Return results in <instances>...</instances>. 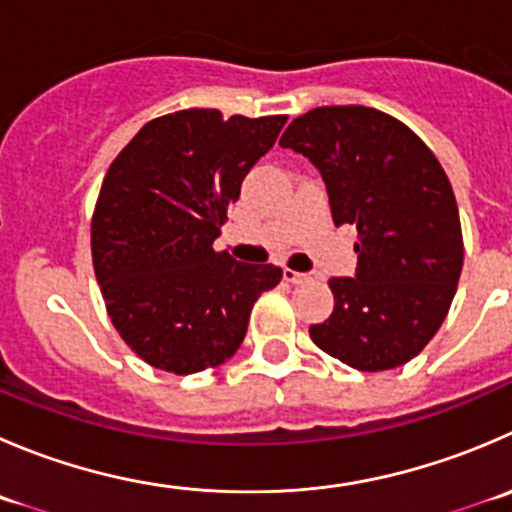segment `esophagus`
I'll return each instance as SVG.
<instances>
[{
    "mask_svg": "<svg viewBox=\"0 0 512 512\" xmlns=\"http://www.w3.org/2000/svg\"><path fill=\"white\" fill-rule=\"evenodd\" d=\"M285 280L292 282V285H302V282H310L315 280L312 272H295V270H285Z\"/></svg>",
    "mask_w": 512,
    "mask_h": 512,
    "instance_id": "1",
    "label": "esophagus"
}]
</instances>
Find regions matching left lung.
<instances>
[{"mask_svg": "<svg viewBox=\"0 0 512 512\" xmlns=\"http://www.w3.org/2000/svg\"><path fill=\"white\" fill-rule=\"evenodd\" d=\"M282 147L320 170L332 222L357 225L355 277H332L335 310L310 337L362 372L413 360L443 325L463 270L458 202L438 157L400 119L335 104L292 119Z\"/></svg>", "mask_w": 512, "mask_h": 512, "instance_id": "1", "label": "left lung"}]
</instances>
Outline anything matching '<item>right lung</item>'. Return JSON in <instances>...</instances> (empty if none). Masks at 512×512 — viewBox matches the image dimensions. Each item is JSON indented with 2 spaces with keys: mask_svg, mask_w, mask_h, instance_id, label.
Here are the masks:
<instances>
[{
  "mask_svg": "<svg viewBox=\"0 0 512 512\" xmlns=\"http://www.w3.org/2000/svg\"><path fill=\"white\" fill-rule=\"evenodd\" d=\"M285 114L182 109L147 122L114 157L92 215V262L119 337L157 370L192 375L230 360L275 265L215 252L227 207L270 152Z\"/></svg>",
  "mask_w": 512,
  "mask_h": 512,
  "instance_id": "obj_1",
  "label": "right lung"
}]
</instances>
